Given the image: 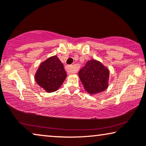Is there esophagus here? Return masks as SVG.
<instances>
[{
    "label": "esophagus",
    "mask_w": 146,
    "mask_h": 146,
    "mask_svg": "<svg viewBox=\"0 0 146 146\" xmlns=\"http://www.w3.org/2000/svg\"><path fill=\"white\" fill-rule=\"evenodd\" d=\"M66 70L67 71V72L68 74H72V73H76L77 72V68L74 66H70L67 65L66 66Z\"/></svg>",
    "instance_id": "34e87169"
}]
</instances>
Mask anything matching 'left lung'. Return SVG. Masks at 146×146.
Segmentation results:
<instances>
[{
	"instance_id": "1",
	"label": "left lung",
	"mask_w": 146,
	"mask_h": 146,
	"mask_svg": "<svg viewBox=\"0 0 146 146\" xmlns=\"http://www.w3.org/2000/svg\"><path fill=\"white\" fill-rule=\"evenodd\" d=\"M78 75L85 90L90 94L100 93L108 86L109 70L96 60L88 61Z\"/></svg>"
}]
</instances>
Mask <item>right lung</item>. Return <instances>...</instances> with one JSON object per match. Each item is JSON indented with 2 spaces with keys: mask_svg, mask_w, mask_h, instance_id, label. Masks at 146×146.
I'll use <instances>...</instances> for the list:
<instances>
[{
  "mask_svg": "<svg viewBox=\"0 0 146 146\" xmlns=\"http://www.w3.org/2000/svg\"><path fill=\"white\" fill-rule=\"evenodd\" d=\"M63 64L56 56L50 57L39 66L35 80L47 92L56 91L66 78Z\"/></svg>",
  "mask_w": 146,
  "mask_h": 146,
  "instance_id": "1",
  "label": "right lung"
}]
</instances>
